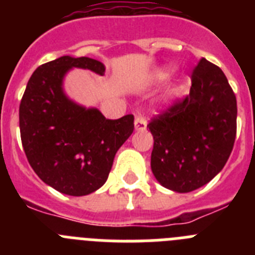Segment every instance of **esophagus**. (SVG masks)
<instances>
[{
  "instance_id": "34e87169",
  "label": "esophagus",
  "mask_w": 255,
  "mask_h": 255,
  "mask_svg": "<svg viewBox=\"0 0 255 255\" xmlns=\"http://www.w3.org/2000/svg\"><path fill=\"white\" fill-rule=\"evenodd\" d=\"M134 125H135V130H138V131H143V130L147 129V121H145V119L141 116L135 117Z\"/></svg>"
}]
</instances>
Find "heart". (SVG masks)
Segmentation results:
<instances>
[{"label":"heart","mask_w":255,"mask_h":255,"mask_svg":"<svg viewBox=\"0 0 255 255\" xmlns=\"http://www.w3.org/2000/svg\"><path fill=\"white\" fill-rule=\"evenodd\" d=\"M168 74V70H166V71H162V73H159V76H162V78H163V76H166Z\"/></svg>","instance_id":"obj_1"}]
</instances>
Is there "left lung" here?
<instances>
[{
  "instance_id": "obj_1",
  "label": "left lung",
  "mask_w": 255,
  "mask_h": 255,
  "mask_svg": "<svg viewBox=\"0 0 255 255\" xmlns=\"http://www.w3.org/2000/svg\"><path fill=\"white\" fill-rule=\"evenodd\" d=\"M236 116V97L224 71L202 58L190 93L147 126L154 140L150 167L159 184L189 193L211 181L233 152Z\"/></svg>"
}]
</instances>
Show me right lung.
Segmentation results:
<instances>
[{
    "label": "right lung",
    "instance_id": "right-lung-1",
    "mask_svg": "<svg viewBox=\"0 0 255 255\" xmlns=\"http://www.w3.org/2000/svg\"><path fill=\"white\" fill-rule=\"evenodd\" d=\"M73 67L105 74V65L89 57L62 56L40 65L26 84L19 123L22 148L39 179L82 197L106 182L115 154L134 131V116L108 120L97 108L69 100L62 82Z\"/></svg>",
    "mask_w": 255,
    "mask_h": 255
}]
</instances>
